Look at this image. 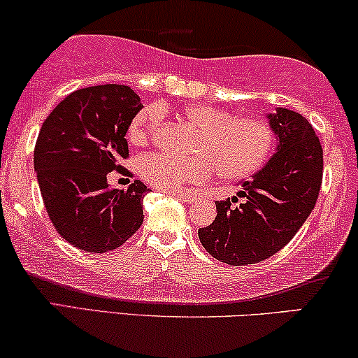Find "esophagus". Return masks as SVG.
Masks as SVG:
<instances>
[{"label":"esophagus","instance_id":"1","mask_svg":"<svg viewBox=\"0 0 358 358\" xmlns=\"http://www.w3.org/2000/svg\"><path fill=\"white\" fill-rule=\"evenodd\" d=\"M173 195H176V197H179L180 200H184L185 203H194V202H197V194H194V192H187V190H182V192H171Z\"/></svg>","mask_w":358,"mask_h":358}]
</instances>
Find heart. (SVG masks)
Masks as SVG:
<instances>
[{
  "mask_svg": "<svg viewBox=\"0 0 358 358\" xmlns=\"http://www.w3.org/2000/svg\"><path fill=\"white\" fill-rule=\"evenodd\" d=\"M179 114L199 129L190 146L194 155H145L140 174L156 189L176 192L185 184L203 182L215 171L224 179L248 178L261 169L272 153L275 135L259 117L233 115L222 107L202 102L184 106ZM163 117V106H146L131 120L129 138L136 145L153 138Z\"/></svg>",
  "mask_w": 358,
  "mask_h": 358,
  "instance_id": "obj_1",
  "label": "heart"
}]
</instances>
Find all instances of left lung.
<instances>
[{
	"label": "left lung",
	"instance_id": "left-lung-1",
	"mask_svg": "<svg viewBox=\"0 0 358 358\" xmlns=\"http://www.w3.org/2000/svg\"><path fill=\"white\" fill-rule=\"evenodd\" d=\"M277 150L267 164L244 180L238 200L217 202V218L199 229L210 256L229 266L256 264L290 243L315 208L322 180V148L310 122L278 107L267 115Z\"/></svg>",
	"mask_w": 358,
	"mask_h": 358
}]
</instances>
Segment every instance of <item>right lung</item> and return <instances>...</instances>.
Here are the masks:
<instances>
[{"label": "right lung", "instance_id": "right-lung-1", "mask_svg": "<svg viewBox=\"0 0 358 358\" xmlns=\"http://www.w3.org/2000/svg\"><path fill=\"white\" fill-rule=\"evenodd\" d=\"M143 104L129 86L83 87L50 112L38 131L34 169L48 217L58 234L83 251L122 246L143 223L150 189L135 180L112 189L107 174L124 169L125 135Z\"/></svg>", "mask_w": 358, "mask_h": 358}]
</instances>
